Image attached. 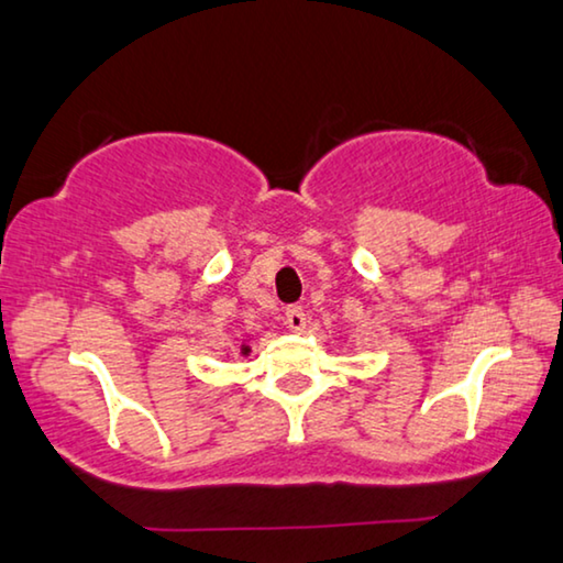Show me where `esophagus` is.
Listing matches in <instances>:
<instances>
[{
	"instance_id": "obj_1",
	"label": "esophagus",
	"mask_w": 563,
	"mask_h": 563,
	"mask_svg": "<svg viewBox=\"0 0 563 563\" xmlns=\"http://www.w3.org/2000/svg\"><path fill=\"white\" fill-rule=\"evenodd\" d=\"M285 323H288L290 331H303L306 329V313L300 306H288L285 308Z\"/></svg>"
}]
</instances>
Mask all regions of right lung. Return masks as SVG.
Returning a JSON list of instances; mask_svg holds the SVG:
<instances>
[{"instance_id":"obj_1","label":"right lung","mask_w":563,"mask_h":563,"mask_svg":"<svg viewBox=\"0 0 563 563\" xmlns=\"http://www.w3.org/2000/svg\"><path fill=\"white\" fill-rule=\"evenodd\" d=\"M242 354H250V346H242Z\"/></svg>"}]
</instances>
